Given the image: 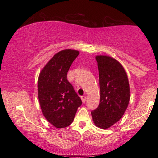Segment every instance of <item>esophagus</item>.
<instances>
[{
  "label": "esophagus",
  "instance_id": "34e87169",
  "mask_svg": "<svg viewBox=\"0 0 158 158\" xmlns=\"http://www.w3.org/2000/svg\"><path fill=\"white\" fill-rule=\"evenodd\" d=\"M81 100H82V102H83V103H84L85 102V100H86V96H85V95L81 96Z\"/></svg>",
  "mask_w": 158,
  "mask_h": 158
}]
</instances>
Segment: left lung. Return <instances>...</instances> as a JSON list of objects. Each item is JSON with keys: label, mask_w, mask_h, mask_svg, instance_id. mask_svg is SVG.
I'll use <instances>...</instances> for the list:
<instances>
[{"label": "left lung", "mask_w": 158, "mask_h": 158, "mask_svg": "<svg viewBox=\"0 0 158 158\" xmlns=\"http://www.w3.org/2000/svg\"><path fill=\"white\" fill-rule=\"evenodd\" d=\"M99 70L100 99L98 107L92 111L94 124L108 129L123 116L130 98L126 72L118 61L109 56H96Z\"/></svg>", "instance_id": "1"}]
</instances>
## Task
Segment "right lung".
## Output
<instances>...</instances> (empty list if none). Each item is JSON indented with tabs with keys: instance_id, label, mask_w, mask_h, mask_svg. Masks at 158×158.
Wrapping results in <instances>:
<instances>
[{
	"instance_id": "1",
	"label": "right lung",
	"mask_w": 158,
	"mask_h": 158,
	"mask_svg": "<svg viewBox=\"0 0 158 158\" xmlns=\"http://www.w3.org/2000/svg\"><path fill=\"white\" fill-rule=\"evenodd\" d=\"M79 51L64 49L53 56L41 70L37 93L42 112L48 122L56 128L73 122L81 99L67 79V74Z\"/></svg>"
}]
</instances>
